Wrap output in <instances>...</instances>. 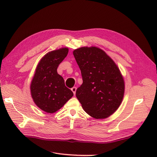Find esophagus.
<instances>
[{"mask_svg": "<svg viewBox=\"0 0 157 157\" xmlns=\"http://www.w3.org/2000/svg\"><path fill=\"white\" fill-rule=\"evenodd\" d=\"M71 90H72V92H73L74 95H75V94H76V90H77V88H76V87H73L72 88H71Z\"/></svg>", "mask_w": 157, "mask_h": 157, "instance_id": "34e87169", "label": "esophagus"}]
</instances>
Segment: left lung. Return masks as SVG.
Instances as JSON below:
<instances>
[{"mask_svg": "<svg viewBox=\"0 0 157 157\" xmlns=\"http://www.w3.org/2000/svg\"><path fill=\"white\" fill-rule=\"evenodd\" d=\"M83 82L76 96L84 110L96 119L111 116L119 107L124 94V81L114 61L97 47L73 51Z\"/></svg>", "mask_w": 157, "mask_h": 157, "instance_id": "obj_1", "label": "left lung"}]
</instances>
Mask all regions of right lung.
<instances>
[{
	"mask_svg": "<svg viewBox=\"0 0 157 157\" xmlns=\"http://www.w3.org/2000/svg\"><path fill=\"white\" fill-rule=\"evenodd\" d=\"M69 52L62 48L49 52L38 63L30 89L35 103L42 111L54 113L62 107L73 93L65 85L57 69Z\"/></svg>",
	"mask_w": 157,
	"mask_h": 157,
	"instance_id": "1",
	"label": "right lung"
}]
</instances>
